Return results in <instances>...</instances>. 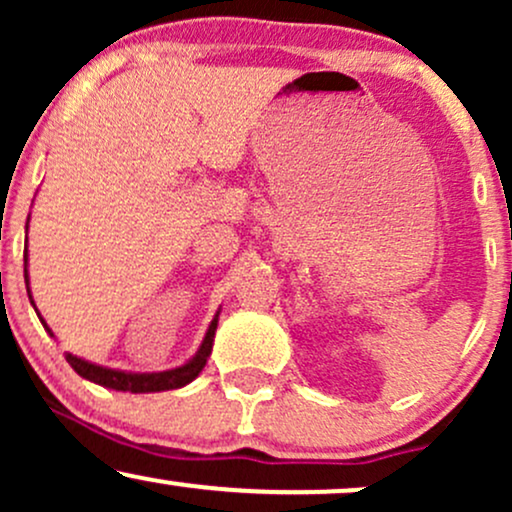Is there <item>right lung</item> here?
<instances>
[{"mask_svg":"<svg viewBox=\"0 0 512 512\" xmlns=\"http://www.w3.org/2000/svg\"><path fill=\"white\" fill-rule=\"evenodd\" d=\"M23 276H26L28 284V269H23ZM28 298H31V289H28ZM45 330L50 332V327L45 325V320L40 317ZM216 325H219V313L214 315L211 320L207 337H204L202 346L185 366L173 368V370H163V373H125V370H113V368H103L96 366V363H88L84 358H76L74 354H67V363L72 366L81 378L91 380V383H98L103 387H110V390H122V392H163V390H178V387L192 383L202 368L207 366V358L211 354V344H214V334H216ZM52 334V332H50Z\"/></svg>","mask_w":512,"mask_h":512,"instance_id":"add662e5","label":"right lung"}]
</instances>
